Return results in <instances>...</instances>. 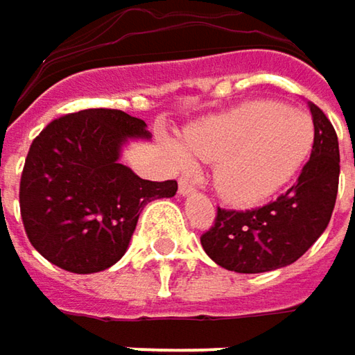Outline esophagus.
Listing matches in <instances>:
<instances>
[{"label": "esophagus", "instance_id": "1", "mask_svg": "<svg viewBox=\"0 0 355 355\" xmlns=\"http://www.w3.org/2000/svg\"><path fill=\"white\" fill-rule=\"evenodd\" d=\"M178 193L182 195V197H187V195H193V193H197V189L187 180V178H180V182H178Z\"/></svg>", "mask_w": 355, "mask_h": 355}]
</instances>
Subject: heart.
Here are the masks:
<instances>
[{
  "label": "heart",
  "mask_w": 355,
  "mask_h": 355,
  "mask_svg": "<svg viewBox=\"0 0 355 355\" xmlns=\"http://www.w3.org/2000/svg\"><path fill=\"white\" fill-rule=\"evenodd\" d=\"M313 144L309 114L277 102H249L229 114L189 128L184 142L168 144L178 166L193 158L215 162L213 182L235 205H253L293 177Z\"/></svg>",
  "instance_id": "1"
}]
</instances>
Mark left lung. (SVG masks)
<instances>
[{
    "mask_svg": "<svg viewBox=\"0 0 355 355\" xmlns=\"http://www.w3.org/2000/svg\"><path fill=\"white\" fill-rule=\"evenodd\" d=\"M313 120L311 157L293 187L249 211L217 209L215 225L200 235L205 253L237 273H265L291 265L320 239L331 219L340 182L338 135L327 116L307 102Z\"/></svg>",
    "mask_w": 355,
    "mask_h": 355,
    "instance_id": "8db88e82",
    "label": "left lung"
}]
</instances>
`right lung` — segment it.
I'll use <instances>...</instances> for the list:
<instances>
[{"mask_svg": "<svg viewBox=\"0 0 355 355\" xmlns=\"http://www.w3.org/2000/svg\"><path fill=\"white\" fill-rule=\"evenodd\" d=\"M146 122L112 108L52 120L35 136L19 182V211L33 249L70 273H98L126 253L142 209L177 195V180H144L120 164Z\"/></svg>", "mask_w": 355, "mask_h": 355, "instance_id": "right-lung-1", "label": "right lung"}]
</instances>
